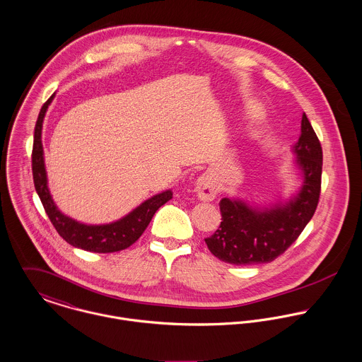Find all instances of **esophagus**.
Segmentation results:
<instances>
[{"label":"esophagus","instance_id":"1","mask_svg":"<svg viewBox=\"0 0 362 362\" xmlns=\"http://www.w3.org/2000/svg\"><path fill=\"white\" fill-rule=\"evenodd\" d=\"M195 193L205 201H212L216 197V186L209 173H204L198 177L195 183Z\"/></svg>","mask_w":362,"mask_h":362}]
</instances>
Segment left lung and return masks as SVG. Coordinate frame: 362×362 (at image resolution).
I'll list each match as a JSON object with an SVG mask.
<instances>
[{
  "label": "left lung",
  "instance_id": "1",
  "mask_svg": "<svg viewBox=\"0 0 362 362\" xmlns=\"http://www.w3.org/2000/svg\"><path fill=\"white\" fill-rule=\"evenodd\" d=\"M303 172V186L288 204L252 208L238 199L222 198V222L205 244L222 262L235 266L270 263L288 250L311 221L321 193L322 147L306 114L302 135L293 147Z\"/></svg>",
  "mask_w": 362,
  "mask_h": 362
}]
</instances>
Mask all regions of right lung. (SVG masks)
Returning a JSON list of instances; mask_svg holds the SVG:
<instances>
[{
    "label": "right lung",
    "instance_id": "add662e5",
    "mask_svg": "<svg viewBox=\"0 0 362 362\" xmlns=\"http://www.w3.org/2000/svg\"><path fill=\"white\" fill-rule=\"evenodd\" d=\"M54 95L42 105L35 128H34V141L31 153V169L35 192L40 197L44 209L54 224L59 235L69 243L70 245L80 250L96 252V253H112L118 250H127L134 243L139 240L140 235L151 222L154 214L160 206H163L172 198V192L167 190L161 194L154 195L150 199L144 201L136 209H134L125 218L102 226H88L76 222L71 218L64 216L57 208L52 197L49 194L47 186V173L42 157V143H41V129L42 121L48 106L51 105Z\"/></svg>",
    "mask_w": 362,
    "mask_h": 362
}]
</instances>
